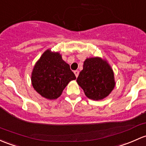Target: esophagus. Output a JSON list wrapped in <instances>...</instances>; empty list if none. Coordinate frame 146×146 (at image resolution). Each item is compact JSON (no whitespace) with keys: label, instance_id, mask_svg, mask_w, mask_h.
Returning <instances> with one entry per match:
<instances>
[{"label":"esophagus","instance_id":"obj_1","mask_svg":"<svg viewBox=\"0 0 146 146\" xmlns=\"http://www.w3.org/2000/svg\"><path fill=\"white\" fill-rule=\"evenodd\" d=\"M74 73H75V75H76V78H77L78 76V75H79V71H78V70H74Z\"/></svg>","mask_w":146,"mask_h":146}]
</instances>
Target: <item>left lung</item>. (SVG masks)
Instances as JSON below:
<instances>
[{
	"mask_svg": "<svg viewBox=\"0 0 146 146\" xmlns=\"http://www.w3.org/2000/svg\"><path fill=\"white\" fill-rule=\"evenodd\" d=\"M78 84L90 99L101 100L114 88L113 71L108 63L99 57L87 59L77 78Z\"/></svg>",
	"mask_w": 146,
	"mask_h": 146,
	"instance_id": "1",
	"label": "left lung"
}]
</instances>
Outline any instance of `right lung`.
Returning a JSON list of instances; mask_svg holds the SVG:
<instances>
[{"mask_svg": "<svg viewBox=\"0 0 146 146\" xmlns=\"http://www.w3.org/2000/svg\"><path fill=\"white\" fill-rule=\"evenodd\" d=\"M76 77L58 52L47 50L42 54L32 72L31 82L38 94L47 99H57L70 81Z\"/></svg>", "mask_w": 146, "mask_h": 146, "instance_id": "add662e5", "label": "right lung"}]
</instances>
